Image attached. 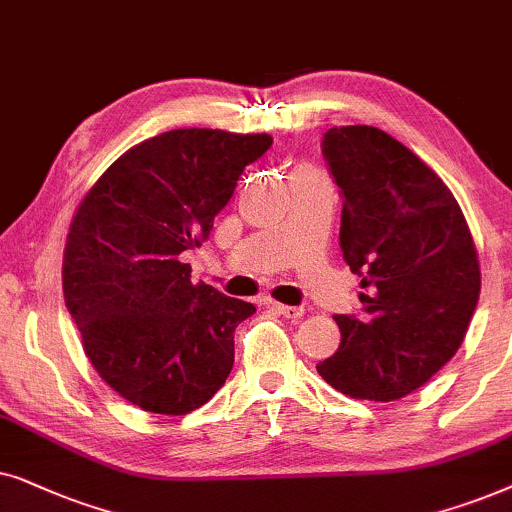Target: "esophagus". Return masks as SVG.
Returning a JSON list of instances; mask_svg holds the SVG:
<instances>
[{
	"mask_svg": "<svg viewBox=\"0 0 512 512\" xmlns=\"http://www.w3.org/2000/svg\"><path fill=\"white\" fill-rule=\"evenodd\" d=\"M271 309H274L276 313H281V316H285V318H299V316H304L302 306H288V304H278V302H274V304H271Z\"/></svg>",
	"mask_w": 512,
	"mask_h": 512,
	"instance_id": "esophagus-1",
	"label": "esophagus"
}]
</instances>
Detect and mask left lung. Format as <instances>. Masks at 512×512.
<instances>
[{"label":"left lung","mask_w":512,"mask_h":512,"mask_svg":"<svg viewBox=\"0 0 512 512\" xmlns=\"http://www.w3.org/2000/svg\"><path fill=\"white\" fill-rule=\"evenodd\" d=\"M320 147L344 201V260L365 292L363 313L335 316L342 344L316 370L339 393L388 403L461 346L480 297L478 250L452 192L403 142L335 126Z\"/></svg>","instance_id":"8db88e82"}]
</instances>
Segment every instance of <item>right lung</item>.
Instances as JSON below:
<instances>
[{"label":"right lung","instance_id":"1","mask_svg":"<svg viewBox=\"0 0 512 512\" xmlns=\"http://www.w3.org/2000/svg\"><path fill=\"white\" fill-rule=\"evenodd\" d=\"M271 135L177 128L109 166L79 203L63 257L65 306L95 372L145 412L199 410L234 367V330L255 306L192 283L245 166Z\"/></svg>","mask_w":512,"mask_h":512}]
</instances>
